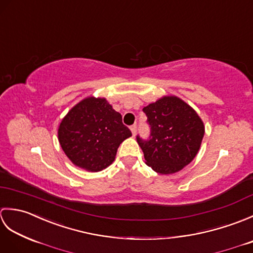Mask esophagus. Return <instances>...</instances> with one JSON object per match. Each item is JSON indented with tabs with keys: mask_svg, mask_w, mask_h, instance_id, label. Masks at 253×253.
<instances>
[{
	"mask_svg": "<svg viewBox=\"0 0 253 253\" xmlns=\"http://www.w3.org/2000/svg\"><path fill=\"white\" fill-rule=\"evenodd\" d=\"M130 130L132 132V136H135L136 132H137V125H136V124H135V125H131L130 126Z\"/></svg>",
	"mask_w": 253,
	"mask_h": 253,
	"instance_id": "1",
	"label": "esophagus"
}]
</instances>
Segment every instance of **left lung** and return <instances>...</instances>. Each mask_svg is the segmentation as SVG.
<instances>
[{
	"label": "left lung",
	"instance_id": "obj_1",
	"mask_svg": "<svg viewBox=\"0 0 253 253\" xmlns=\"http://www.w3.org/2000/svg\"><path fill=\"white\" fill-rule=\"evenodd\" d=\"M150 127L147 139L137 136L147 165L160 174H173L195 159L204 135L196 111L176 96H164L143 107Z\"/></svg>",
	"mask_w": 253,
	"mask_h": 253
}]
</instances>
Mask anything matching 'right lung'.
<instances>
[{
	"label": "right lung",
	"instance_id": "1",
	"mask_svg": "<svg viewBox=\"0 0 253 253\" xmlns=\"http://www.w3.org/2000/svg\"><path fill=\"white\" fill-rule=\"evenodd\" d=\"M122 121L105 99L87 98L63 118L58 141L75 165L98 171L112 164L120 144L131 136Z\"/></svg>",
	"mask_w": 253,
	"mask_h": 253
}]
</instances>
